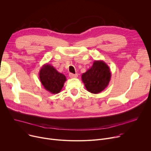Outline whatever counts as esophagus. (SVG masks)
Masks as SVG:
<instances>
[{"label": "esophagus", "instance_id": "obj_1", "mask_svg": "<svg viewBox=\"0 0 151 151\" xmlns=\"http://www.w3.org/2000/svg\"><path fill=\"white\" fill-rule=\"evenodd\" d=\"M69 76H70V78H76L78 77V74H77V73H76V74L70 73V74H69Z\"/></svg>", "mask_w": 151, "mask_h": 151}]
</instances>
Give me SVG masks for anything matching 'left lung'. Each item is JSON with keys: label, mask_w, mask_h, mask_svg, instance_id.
Here are the masks:
<instances>
[{"label": "left lung", "mask_w": 151, "mask_h": 151, "mask_svg": "<svg viewBox=\"0 0 151 151\" xmlns=\"http://www.w3.org/2000/svg\"><path fill=\"white\" fill-rule=\"evenodd\" d=\"M111 72L107 64L103 61H95L91 68L83 73L82 81L87 91L97 94L109 85Z\"/></svg>", "instance_id": "obj_1"}]
</instances>
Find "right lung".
Listing matches in <instances>:
<instances>
[{
    "instance_id": "1",
    "label": "right lung",
    "mask_w": 151,
    "mask_h": 151,
    "mask_svg": "<svg viewBox=\"0 0 151 151\" xmlns=\"http://www.w3.org/2000/svg\"><path fill=\"white\" fill-rule=\"evenodd\" d=\"M39 75L45 89L53 94L61 92L67 80L64 75L58 72L53 66L48 64H45L41 67Z\"/></svg>"
}]
</instances>
